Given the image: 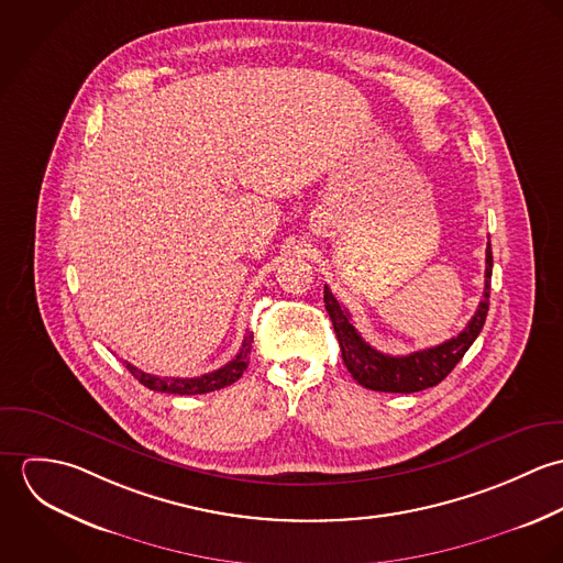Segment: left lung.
Masks as SVG:
<instances>
[{
  "instance_id": "left-lung-1",
  "label": "left lung",
  "mask_w": 563,
  "mask_h": 563,
  "mask_svg": "<svg viewBox=\"0 0 563 563\" xmlns=\"http://www.w3.org/2000/svg\"><path fill=\"white\" fill-rule=\"evenodd\" d=\"M489 282H492V246L485 249V288L475 317L455 338L409 355H386L373 349L353 327L349 312L335 301L324 286V308L333 322V331L340 342L342 360L351 377L375 393H420L438 386L464 357L471 344L482 333L483 322L489 310Z\"/></svg>"
}]
</instances>
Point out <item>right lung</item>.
Masks as SVG:
<instances>
[{"mask_svg":"<svg viewBox=\"0 0 563 563\" xmlns=\"http://www.w3.org/2000/svg\"><path fill=\"white\" fill-rule=\"evenodd\" d=\"M251 342H253V333H246L241 351L236 353V357L232 362H228L219 371L206 373L201 377H186V379H181V377H158V375H150V373L139 371L130 362H123V364L150 390L166 393V395H206V393H214V390H221L225 386H232L234 382L241 379L242 373L249 366L246 355L251 351Z\"/></svg>","mask_w":563,"mask_h":563,"instance_id":"add662e5","label":"right lung"}]
</instances>
